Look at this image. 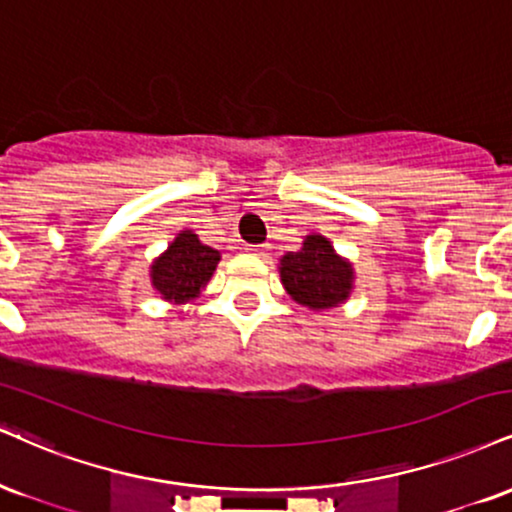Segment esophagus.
<instances>
[{"label":"esophagus","instance_id":"1","mask_svg":"<svg viewBox=\"0 0 512 512\" xmlns=\"http://www.w3.org/2000/svg\"><path fill=\"white\" fill-rule=\"evenodd\" d=\"M245 252H250V255H255V257H267L269 248L267 245H250V248H245Z\"/></svg>","mask_w":512,"mask_h":512}]
</instances>
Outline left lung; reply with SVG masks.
I'll use <instances>...</instances> for the list:
<instances>
[{
    "instance_id": "8db88e82",
    "label": "left lung",
    "mask_w": 512,
    "mask_h": 512,
    "mask_svg": "<svg viewBox=\"0 0 512 512\" xmlns=\"http://www.w3.org/2000/svg\"><path fill=\"white\" fill-rule=\"evenodd\" d=\"M279 274L295 303L315 312L343 305L355 288L353 262L338 255L322 233H310L300 250L286 252L279 260Z\"/></svg>"
}]
</instances>
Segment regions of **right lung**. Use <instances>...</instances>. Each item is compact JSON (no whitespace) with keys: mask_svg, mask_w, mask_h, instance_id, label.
Returning a JSON list of instances; mask_svg holds the SVG:
<instances>
[{"mask_svg":"<svg viewBox=\"0 0 512 512\" xmlns=\"http://www.w3.org/2000/svg\"><path fill=\"white\" fill-rule=\"evenodd\" d=\"M221 252L209 248L195 231H181L169 248L150 264V283L159 298L169 305H188L200 298L202 288L212 279Z\"/></svg>","mask_w":512,"mask_h":512,"instance_id":"add662e5","label":"right lung"}]
</instances>
